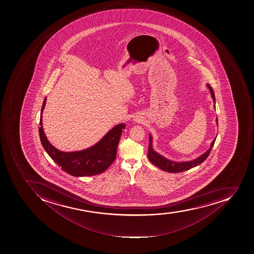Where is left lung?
<instances>
[{
    "label": "left lung",
    "instance_id": "left-lung-1",
    "mask_svg": "<svg viewBox=\"0 0 254 254\" xmlns=\"http://www.w3.org/2000/svg\"><path fill=\"white\" fill-rule=\"evenodd\" d=\"M207 87H208L210 93H211V96H212L214 102V109L216 110V107H215L216 98H215V95H214L213 90H212L209 84H207ZM216 122L217 126H218L217 118L216 119ZM216 138V137L214 138L208 151H206L203 155H199V157H197L196 159L190 160V161L176 162L164 157L163 155L158 153V152H156L154 150L153 147H152V136H151V134H149L148 159L154 165L156 166V167L160 168V169L164 171V172L177 173V172H182L184 171L189 170V169H191V168L202 164L207 159L208 155H209L210 151H211L212 147H213Z\"/></svg>",
    "mask_w": 254,
    "mask_h": 254
}]
</instances>
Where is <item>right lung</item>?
<instances>
[{"label": "right lung", "mask_w": 254, "mask_h": 254, "mask_svg": "<svg viewBox=\"0 0 254 254\" xmlns=\"http://www.w3.org/2000/svg\"><path fill=\"white\" fill-rule=\"evenodd\" d=\"M46 98L42 104L40 116L39 135L46 152L64 172L73 176H91L105 172L116 159L117 147L125 124L114 127L92 147L78 151H59L54 147L45 134L42 127V112L46 106Z\"/></svg>", "instance_id": "right-lung-1"}]
</instances>
